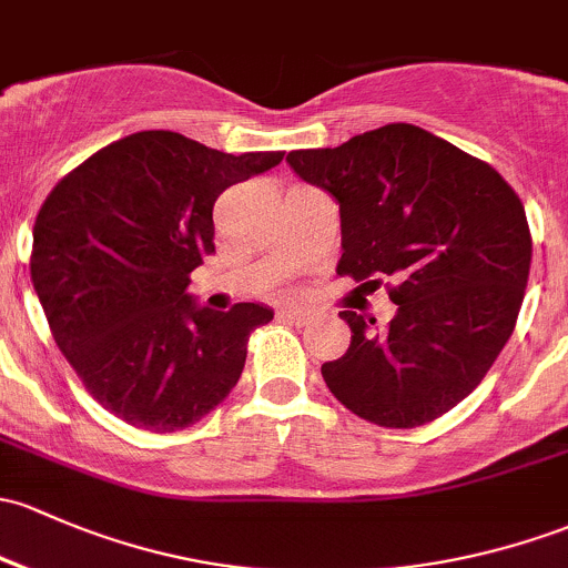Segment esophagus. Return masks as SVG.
Returning a JSON list of instances; mask_svg holds the SVG:
<instances>
[{
  "label": "esophagus",
  "mask_w": 568,
  "mask_h": 568,
  "mask_svg": "<svg viewBox=\"0 0 568 568\" xmlns=\"http://www.w3.org/2000/svg\"><path fill=\"white\" fill-rule=\"evenodd\" d=\"M280 315H283L285 321H291V324H296V326H304L310 321V313H307V310H302V307H285Z\"/></svg>",
  "instance_id": "esophagus-1"
}]
</instances>
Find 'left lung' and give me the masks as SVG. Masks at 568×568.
<instances>
[{
	"label": "left lung",
	"instance_id": "left-lung-1",
	"mask_svg": "<svg viewBox=\"0 0 568 568\" xmlns=\"http://www.w3.org/2000/svg\"><path fill=\"white\" fill-rule=\"evenodd\" d=\"M285 160L339 204L337 272L364 285L389 277L397 304L386 329L339 313L351 345L321 367L329 392L378 427L444 416L515 332L534 250L523 201L485 160L405 122Z\"/></svg>",
	"mask_w": 568,
	"mask_h": 568
}]
</instances>
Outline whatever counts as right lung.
<instances>
[{"instance_id":"obj_1","label":"right lung","mask_w":568,"mask_h":568,"mask_svg":"<svg viewBox=\"0 0 568 568\" xmlns=\"http://www.w3.org/2000/svg\"><path fill=\"white\" fill-rule=\"evenodd\" d=\"M280 160L143 130L83 160L40 206L29 268L48 326L87 392L128 425L184 429L236 386L250 332L274 313L199 307L190 272L214 253L217 195Z\"/></svg>"}]
</instances>
